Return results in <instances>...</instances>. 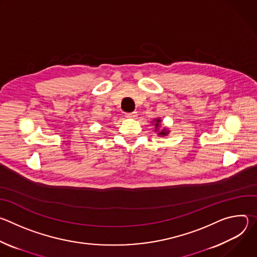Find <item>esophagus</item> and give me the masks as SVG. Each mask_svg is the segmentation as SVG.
Returning <instances> with one entry per match:
<instances>
[{
    "mask_svg": "<svg viewBox=\"0 0 257 257\" xmlns=\"http://www.w3.org/2000/svg\"><path fill=\"white\" fill-rule=\"evenodd\" d=\"M125 117L129 118V119H135L137 117V113L136 112H131V113H126Z\"/></svg>",
    "mask_w": 257,
    "mask_h": 257,
    "instance_id": "1",
    "label": "esophagus"
}]
</instances>
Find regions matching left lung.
Wrapping results in <instances>:
<instances>
[{
    "mask_svg": "<svg viewBox=\"0 0 257 257\" xmlns=\"http://www.w3.org/2000/svg\"><path fill=\"white\" fill-rule=\"evenodd\" d=\"M161 123H162V120L160 118H157L154 120V124H155V131L158 132V135L160 136H167L169 134V130L167 128H164L162 130H160V127H161Z\"/></svg>",
    "mask_w": 257,
    "mask_h": 257,
    "instance_id": "1",
    "label": "left lung"
}]
</instances>
